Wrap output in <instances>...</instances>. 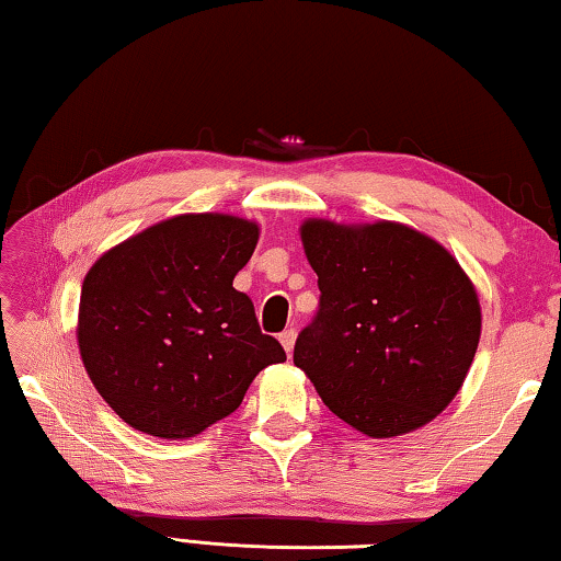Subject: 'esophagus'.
<instances>
[{"label": "esophagus", "instance_id": "obj_1", "mask_svg": "<svg viewBox=\"0 0 561 561\" xmlns=\"http://www.w3.org/2000/svg\"><path fill=\"white\" fill-rule=\"evenodd\" d=\"M279 341H282V346H284V351H287V354L291 356L294 341H297V331H294V329H287V331H282V334H279Z\"/></svg>", "mask_w": 561, "mask_h": 561}]
</instances>
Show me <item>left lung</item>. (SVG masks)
<instances>
[{
	"mask_svg": "<svg viewBox=\"0 0 561 561\" xmlns=\"http://www.w3.org/2000/svg\"><path fill=\"white\" fill-rule=\"evenodd\" d=\"M319 311L294 366L351 428L393 438L458 396L480 341V299L443 244L401 222L307 220Z\"/></svg>",
	"mask_w": 561,
	"mask_h": 561,
	"instance_id": "1",
	"label": "left lung"
}]
</instances>
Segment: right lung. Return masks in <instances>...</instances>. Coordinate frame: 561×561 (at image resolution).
<instances>
[{
  "label": "right lung",
  "instance_id": "right-lung-1",
  "mask_svg": "<svg viewBox=\"0 0 561 561\" xmlns=\"http://www.w3.org/2000/svg\"><path fill=\"white\" fill-rule=\"evenodd\" d=\"M260 240L234 215H175L101 254L81 287L87 374L130 428L183 440L237 411L262 368L287 360L232 287Z\"/></svg>",
  "mask_w": 561,
  "mask_h": 561
}]
</instances>
